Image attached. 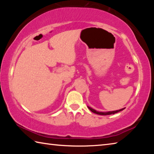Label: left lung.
<instances>
[{"label":"left lung","mask_w":154,"mask_h":154,"mask_svg":"<svg viewBox=\"0 0 154 154\" xmlns=\"http://www.w3.org/2000/svg\"><path fill=\"white\" fill-rule=\"evenodd\" d=\"M88 109H90V110L93 112V113H94L96 114H98V115H102V116H107V115H111V114H115L116 113H118V112L121 111L122 110H124V109L125 108H123V109H119V110H117V111H108V112H99V111H96V110H94V109H93L92 108L90 107V106H88Z\"/></svg>","instance_id":"8db88e82"}]
</instances>
